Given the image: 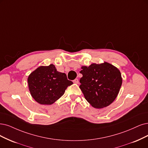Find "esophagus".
Here are the masks:
<instances>
[{"label":"esophagus","mask_w":148,"mask_h":148,"mask_svg":"<svg viewBox=\"0 0 148 148\" xmlns=\"http://www.w3.org/2000/svg\"><path fill=\"white\" fill-rule=\"evenodd\" d=\"M73 82H74V84H78V83H79V80H78V79H74V80H73Z\"/></svg>","instance_id":"34e87169"}]
</instances>
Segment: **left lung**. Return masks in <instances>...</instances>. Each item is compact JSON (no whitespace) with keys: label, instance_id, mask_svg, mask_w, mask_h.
<instances>
[{"label":"left lung","instance_id":"left-lung-1","mask_svg":"<svg viewBox=\"0 0 148 148\" xmlns=\"http://www.w3.org/2000/svg\"><path fill=\"white\" fill-rule=\"evenodd\" d=\"M80 73V88L85 99L95 108L108 106L117 97L122 85L119 70L113 65L104 62L83 66Z\"/></svg>","mask_w":148,"mask_h":148}]
</instances>
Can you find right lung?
<instances>
[{"label":"right lung","mask_w":148,"mask_h":148,"mask_svg":"<svg viewBox=\"0 0 148 148\" xmlns=\"http://www.w3.org/2000/svg\"><path fill=\"white\" fill-rule=\"evenodd\" d=\"M27 81L32 97L42 105L52 104L73 84L65 73L58 72L52 64L38 67L29 75Z\"/></svg>","instance_id":"right-lung-1"}]
</instances>
